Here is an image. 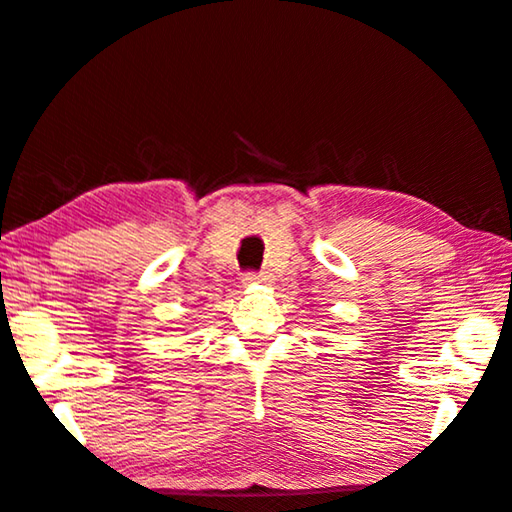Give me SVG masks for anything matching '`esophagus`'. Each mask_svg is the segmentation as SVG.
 Here are the masks:
<instances>
[{
  "instance_id": "esophagus-1",
  "label": "esophagus",
  "mask_w": 512,
  "mask_h": 512,
  "mask_svg": "<svg viewBox=\"0 0 512 512\" xmlns=\"http://www.w3.org/2000/svg\"><path fill=\"white\" fill-rule=\"evenodd\" d=\"M242 281L247 286H251V284H261V281H265V279H263V274H258V272H247V274H244Z\"/></svg>"
}]
</instances>
